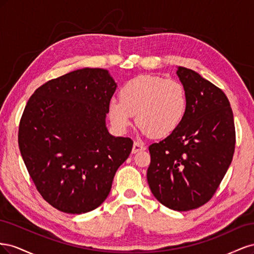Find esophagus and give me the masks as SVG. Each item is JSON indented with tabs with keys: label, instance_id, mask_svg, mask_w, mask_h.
<instances>
[{
	"label": "esophagus",
	"instance_id": "1",
	"mask_svg": "<svg viewBox=\"0 0 254 254\" xmlns=\"http://www.w3.org/2000/svg\"><path fill=\"white\" fill-rule=\"evenodd\" d=\"M146 147L145 145L141 142H134L133 143V147H132V153H135L137 151H141V150H144Z\"/></svg>",
	"mask_w": 254,
	"mask_h": 254
}]
</instances>
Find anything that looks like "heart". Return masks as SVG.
Listing matches in <instances>:
<instances>
[{"label": "heart", "mask_w": 254, "mask_h": 254, "mask_svg": "<svg viewBox=\"0 0 254 254\" xmlns=\"http://www.w3.org/2000/svg\"><path fill=\"white\" fill-rule=\"evenodd\" d=\"M187 104V92L179 81L140 75L123 84L120 99H110L108 117L118 131L125 132L136 114L143 134L163 137L179 127Z\"/></svg>", "instance_id": "b5f03b06"}]
</instances>
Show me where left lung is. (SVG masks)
<instances>
[{
	"instance_id": "obj_1",
	"label": "left lung",
	"mask_w": 254,
	"mask_h": 254,
	"mask_svg": "<svg viewBox=\"0 0 254 254\" xmlns=\"http://www.w3.org/2000/svg\"><path fill=\"white\" fill-rule=\"evenodd\" d=\"M187 92V111L179 127L149 146L147 181L159 202L190 211L215 194L232 162L233 112L226 94L197 72L178 66Z\"/></svg>"
}]
</instances>
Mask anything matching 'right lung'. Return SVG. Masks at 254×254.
I'll use <instances>...</instances> for the list:
<instances>
[{
    "mask_svg": "<svg viewBox=\"0 0 254 254\" xmlns=\"http://www.w3.org/2000/svg\"><path fill=\"white\" fill-rule=\"evenodd\" d=\"M117 83L104 68L84 67L38 88L19 125V148L30 178L57 210L81 214L108 197L132 149L106 127Z\"/></svg>",
    "mask_w": 254,
    "mask_h": 254,
    "instance_id": "right-lung-1",
    "label": "right lung"
}]
</instances>
